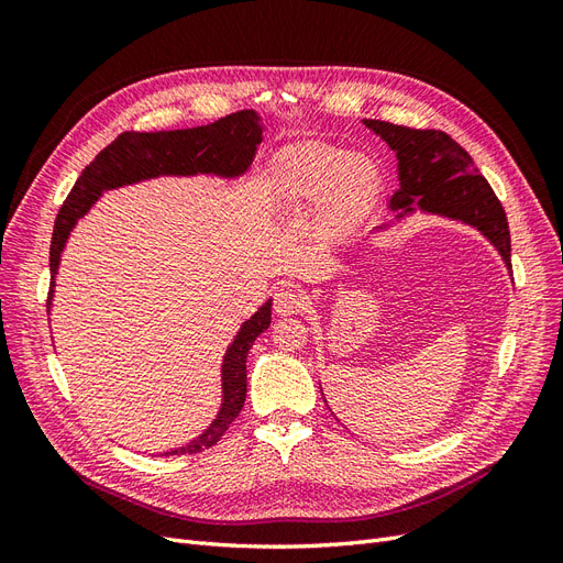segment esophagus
<instances>
[{"label":"esophagus","instance_id":"esophagus-1","mask_svg":"<svg viewBox=\"0 0 563 563\" xmlns=\"http://www.w3.org/2000/svg\"><path fill=\"white\" fill-rule=\"evenodd\" d=\"M305 308V296L296 286H282L275 294V312L277 314H296Z\"/></svg>","mask_w":563,"mask_h":563}]
</instances>
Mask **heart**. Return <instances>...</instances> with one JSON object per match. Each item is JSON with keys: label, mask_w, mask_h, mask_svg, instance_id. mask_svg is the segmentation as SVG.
Listing matches in <instances>:
<instances>
[{"label": "heart", "mask_w": 563, "mask_h": 563, "mask_svg": "<svg viewBox=\"0 0 563 563\" xmlns=\"http://www.w3.org/2000/svg\"><path fill=\"white\" fill-rule=\"evenodd\" d=\"M296 187L308 197L327 194L335 218H350L364 209L378 187V172L366 157L345 155L329 147H305L291 159Z\"/></svg>", "instance_id": "1"}]
</instances>
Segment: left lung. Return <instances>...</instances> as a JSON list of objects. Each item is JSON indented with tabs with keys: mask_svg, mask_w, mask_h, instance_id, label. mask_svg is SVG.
<instances>
[{
	"mask_svg": "<svg viewBox=\"0 0 563 563\" xmlns=\"http://www.w3.org/2000/svg\"><path fill=\"white\" fill-rule=\"evenodd\" d=\"M364 124L397 152L399 190L389 199L391 209L401 216L420 207L463 220L482 230L500 251L507 267H512L505 209L465 147L444 131L399 126L380 119H364Z\"/></svg>",
	"mask_w": 563,
	"mask_h": 563,
	"instance_id": "8db88e82",
	"label": "left lung"
}]
</instances>
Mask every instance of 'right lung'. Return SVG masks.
<instances>
[{
	"mask_svg": "<svg viewBox=\"0 0 563 563\" xmlns=\"http://www.w3.org/2000/svg\"><path fill=\"white\" fill-rule=\"evenodd\" d=\"M263 141V126L253 110H242L220 117L209 126L185 129V131H159V133H119L117 139L96 155V159L84 168L70 195L63 201L56 216L54 236H51L48 265L51 288L46 308L54 291V275L58 269L60 251L67 234L75 228L77 218L87 213L98 195L119 185H129L152 176H192V174H218L240 176L244 174L255 145ZM269 302L255 312L242 331L236 333L223 362V408L211 428L192 444L172 451V455H192L216 446L220 437L228 432L234 418L240 416L246 401V354L263 331L269 327ZM168 455V453H166Z\"/></svg>",
	"mask_w": 563,
	"mask_h": 563,
	"instance_id": "1",
	"label": "right lung"
}]
</instances>
